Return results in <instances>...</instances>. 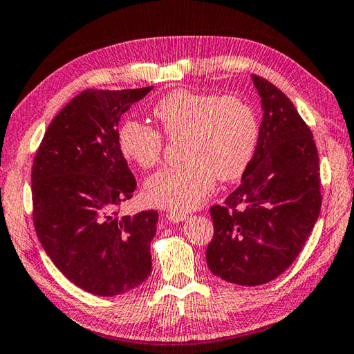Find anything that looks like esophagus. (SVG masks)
<instances>
[{"instance_id": "1", "label": "esophagus", "mask_w": 354, "mask_h": 354, "mask_svg": "<svg viewBox=\"0 0 354 354\" xmlns=\"http://www.w3.org/2000/svg\"><path fill=\"white\" fill-rule=\"evenodd\" d=\"M165 218L170 223H183L184 220H187V215H185V214H175V212H169V214H165Z\"/></svg>"}]
</instances>
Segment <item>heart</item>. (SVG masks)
<instances>
[{"mask_svg":"<svg viewBox=\"0 0 354 354\" xmlns=\"http://www.w3.org/2000/svg\"><path fill=\"white\" fill-rule=\"evenodd\" d=\"M167 136L181 139L183 162L167 165L147 179V201L173 212L201 205L220 181L240 178L252 159L259 124L250 106L232 95L175 89L153 108ZM119 145L127 159L142 169L155 165L162 153V136L155 128L127 120L119 130Z\"/></svg>","mask_w":354,"mask_h":354,"instance_id":"1","label":"heart"}]
</instances>
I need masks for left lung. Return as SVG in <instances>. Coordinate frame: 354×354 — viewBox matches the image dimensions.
<instances>
[{
	"label": "left lung",
	"mask_w": 354,
	"mask_h": 354,
	"mask_svg": "<svg viewBox=\"0 0 354 354\" xmlns=\"http://www.w3.org/2000/svg\"><path fill=\"white\" fill-rule=\"evenodd\" d=\"M263 119L239 189L214 205L207 266L230 283L257 286L297 259L322 205L319 155L310 128L272 83L250 75Z\"/></svg>",
	"instance_id": "8db88e82"
}]
</instances>
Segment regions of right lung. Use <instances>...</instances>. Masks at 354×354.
Instances as JSON below:
<instances>
[{
  "label": "right lung",
  "mask_w": 354,
  "mask_h": 354,
  "mask_svg": "<svg viewBox=\"0 0 354 354\" xmlns=\"http://www.w3.org/2000/svg\"><path fill=\"white\" fill-rule=\"evenodd\" d=\"M151 89L82 91L50 122L32 165L34 226L44 252L69 281L102 297L130 291L151 272L158 212L118 215L136 190L119 120Z\"/></svg>",
  "instance_id": "right-lung-1"
}]
</instances>
